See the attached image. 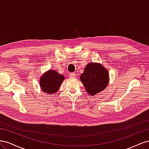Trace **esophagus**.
<instances>
[{
    "label": "esophagus",
    "instance_id": "obj_1",
    "mask_svg": "<svg viewBox=\"0 0 149 149\" xmlns=\"http://www.w3.org/2000/svg\"><path fill=\"white\" fill-rule=\"evenodd\" d=\"M69 76H70V78H76V74L73 73H70Z\"/></svg>",
    "mask_w": 149,
    "mask_h": 149
}]
</instances>
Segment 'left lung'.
Listing matches in <instances>:
<instances>
[{"label": "left lung", "instance_id": "1", "mask_svg": "<svg viewBox=\"0 0 149 149\" xmlns=\"http://www.w3.org/2000/svg\"><path fill=\"white\" fill-rule=\"evenodd\" d=\"M79 78L86 91L91 96L104 90L109 83L107 70L99 63H89Z\"/></svg>", "mask_w": 149, "mask_h": 149}]
</instances>
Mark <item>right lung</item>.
I'll use <instances>...</instances> for the list:
<instances>
[{
    "label": "right lung",
    "instance_id": "1",
    "mask_svg": "<svg viewBox=\"0 0 149 149\" xmlns=\"http://www.w3.org/2000/svg\"><path fill=\"white\" fill-rule=\"evenodd\" d=\"M65 76L53 70L44 73L40 78V86L42 91L47 94H54L58 91Z\"/></svg>",
    "mask_w": 149,
    "mask_h": 149
}]
</instances>
